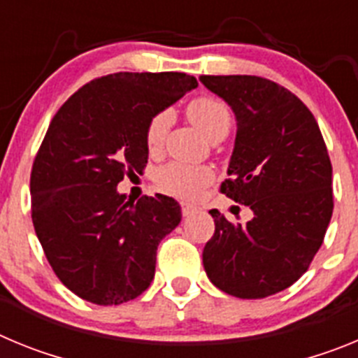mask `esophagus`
Listing matches in <instances>:
<instances>
[{"label":"esophagus","instance_id":"1","mask_svg":"<svg viewBox=\"0 0 358 358\" xmlns=\"http://www.w3.org/2000/svg\"><path fill=\"white\" fill-rule=\"evenodd\" d=\"M181 211H182V217H189V215L197 213L199 208L192 206V204H181Z\"/></svg>","mask_w":358,"mask_h":358}]
</instances>
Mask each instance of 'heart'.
I'll return each instance as SVG.
<instances>
[{"mask_svg": "<svg viewBox=\"0 0 358 358\" xmlns=\"http://www.w3.org/2000/svg\"><path fill=\"white\" fill-rule=\"evenodd\" d=\"M186 116L195 125L206 140L213 141L218 138H226L233 123L229 107L217 98L201 96L195 98L186 107ZM172 116L170 113L163 110L159 115L148 122L147 132H145V141L150 152H157L164 141V136L169 132ZM156 181L163 192L170 195H176L179 199H195L202 194L213 181V172L206 166H192L185 163H169L163 169L157 170Z\"/></svg>", "mask_w": 358, "mask_h": 358, "instance_id": "heart-1", "label": "heart"}]
</instances>
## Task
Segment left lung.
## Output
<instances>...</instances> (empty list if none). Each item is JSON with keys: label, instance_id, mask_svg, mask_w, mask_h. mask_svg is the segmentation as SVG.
I'll list each match as a JSON object with an SVG mask.
<instances>
[{"label": "left lung", "instance_id": "1", "mask_svg": "<svg viewBox=\"0 0 358 358\" xmlns=\"http://www.w3.org/2000/svg\"><path fill=\"white\" fill-rule=\"evenodd\" d=\"M199 80L235 113L236 138L222 194L251 208L248 224L211 210L215 235L202 264L217 289L240 299L285 290L306 273L334 211L331 163L308 107L252 75Z\"/></svg>", "mask_w": 358, "mask_h": 358}]
</instances>
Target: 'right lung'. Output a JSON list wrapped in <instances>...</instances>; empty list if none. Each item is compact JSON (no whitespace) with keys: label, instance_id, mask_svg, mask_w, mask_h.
I'll return each mask as SVG.
<instances>
[{"label":"right lung","instance_id":"add662e5","mask_svg":"<svg viewBox=\"0 0 358 358\" xmlns=\"http://www.w3.org/2000/svg\"><path fill=\"white\" fill-rule=\"evenodd\" d=\"M197 85L177 71L113 73L53 116L31 166V220L53 273L85 301L122 305L154 280L181 206L161 194L127 201L116 186L145 169L148 122Z\"/></svg>","mask_w":358,"mask_h":358}]
</instances>
